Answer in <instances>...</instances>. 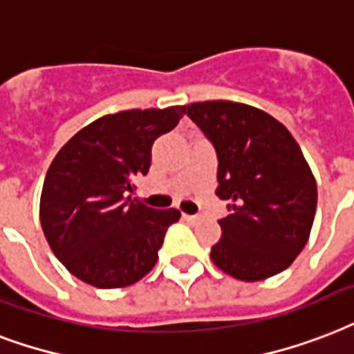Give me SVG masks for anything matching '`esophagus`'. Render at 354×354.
<instances>
[{
  "mask_svg": "<svg viewBox=\"0 0 354 354\" xmlns=\"http://www.w3.org/2000/svg\"><path fill=\"white\" fill-rule=\"evenodd\" d=\"M183 218H185V220H188V221H196L197 220V216H194V214H183Z\"/></svg>",
  "mask_w": 354,
  "mask_h": 354,
  "instance_id": "1",
  "label": "esophagus"
}]
</instances>
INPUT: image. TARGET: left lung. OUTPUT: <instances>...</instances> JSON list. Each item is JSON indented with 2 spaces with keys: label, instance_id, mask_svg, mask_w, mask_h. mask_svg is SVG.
Returning <instances> with one entry per match:
<instances>
[{
  "label": "left lung",
  "instance_id": "8db88e82",
  "mask_svg": "<svg viewBox=\"0 0 354 354\" xmlns=\"http://www.w3.org/2000/svg\"><path fill=\"white\" fill-rule=\"evenodd\" d=\"M218 155L220 199L231 214L210 259L240 281H264L303 251L316 216L317 186L290 131L268 112L234 101L186 106Z\"/></svg>",
  "mask_w": 354,
  "mask_h": 354
}]
</instances>
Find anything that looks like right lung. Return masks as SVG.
Returning <instances> with one entry per match:
<instances>
[{"instance_id":"right-lung-1","label":"right lung","mask_w":354,"mask_h":354,"mask_svg":"<svg viewBox=\"0 0 354 354\" xmlns=\"http://www.w3.org/2000/svg\"><path fill=\"white\" fill-rule=\"evenodd\" d=\"M186 106L106 114L66 142L49 166L40 223L55 257L95 288H123L153 270L177 208L155 210L127 196L151 166L153 142Z\"/></svg>"}]
</instances>
